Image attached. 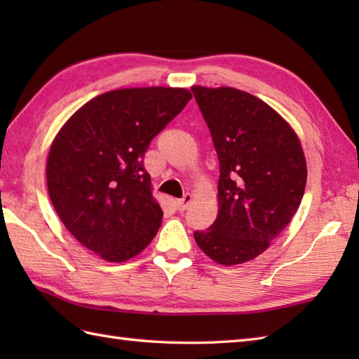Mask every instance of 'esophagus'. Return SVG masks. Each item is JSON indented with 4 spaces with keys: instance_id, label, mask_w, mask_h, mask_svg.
Returning <instances> with one entry per match:
<instances>
[{
    "instance_id": "obj_1",
    "label": "esophagus",
    "mask_w": 359,
    "mask_h": 359,
    "mask_svg": "<svg viewBox=\"0 0 359 359\" xmlns=\"http://www.w3.org/2000/svg\"><path fill=\"white\" fill-rule=\"evenodd\" d=\"M191 201H193V196L191 194H185L184 197H182V199L177 201V210L179 211H185L188 208V205L191 203Z\"/></svg>"
}]
</instances>
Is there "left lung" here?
<instances>
[{
	"instance_id": "left-lung-1",
	"label": "left lung",
	"mask_w": 359,
	"mask_h": 359,
	"mask_svg": "<svg viewBox=\"0 0 359 359\" xmlns=\"http://www.w3.org/2000/svg\"><path fill=\"white\" fill-rule=\"evenodd\" d=\"M219 157V212L194 231L224 265L251 261L290 224L307 182L299 139L269 104L234 88H191Z\"/></svg>"
}]
</instances>
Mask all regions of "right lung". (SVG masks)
<instances>
[{
    "label": "right lung",
    "instance_id": "right-lung-1",
    "mask_svg": "<svg viewBox=\"0 0 359 359\" xmlns=\"http://www.w3.org/2000/svg\"><path fill=\"white\" fill-rule=\"evenodd\" d=\"M189 100L180 88L111 90L81 106L53 140L46 166L53 208L104 261H128L157 234L163 211L143 157Z\"/></svg>",
    "mask_w": 359,
    "mask_h": 359
}]
</instances>
